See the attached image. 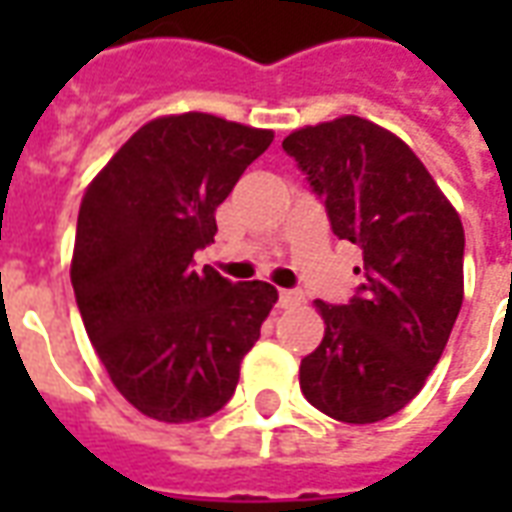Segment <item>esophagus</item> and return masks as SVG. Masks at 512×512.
Listing matches in <instances>:
<instances>
[{
  "instance_id": "34e87169",
  "label": "esophagus",
  "mask_w": 512,
  "mask_h": 512,
  "mask_svg": "<svg viewBox=\"0 0 512 512\" xmlns=\"http://www.w3.org/2000/svg\"><path fill=\"white\" fill-rule=\"evenodd\" d=\"M299 301H301L299 290H288V288L279 290V307H293V304H299Z\"/></svg>"
}]
</instances>
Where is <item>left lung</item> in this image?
Here are the masks:
<instances>
[{
    "label": "left lung",
    "instance_id": "1",
    "mask_svg": "<svg viewBox=\"0 0 512 512\" xmlns=\"http://www.w3.org/2000/svg\"><path fill=\"white\" fill-rule=\"evenodd\" d=\"M282 147L334 235L365 257L348 304L315 301L326 334L301 359V392L340 422L392 417L425 386L461 312V219L411 147L370 120L307 126Z\"/></svg>",
    "mask_w": 512,
    "mask_h": 512
}]
</instances>
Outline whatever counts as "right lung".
Returning a JSON list of instances; mask_svg holds the SVG:
<instances>
[{"mask_svg":"<svg viewBox=\"0 0 512 512\" xmlns=\"http://www.w3.org/2000/svg\"><path fill=\"white\" fill-rule=\"evenodd\" d=\"M271 131L189 112L150 120L90 183L71 282L117 392L158 422H194L233 397L241 359L277 304L268 282L194 271L216 208Z\"/></svg>","mask_w":512,"mask_h":512,"instance_id":"1","label":"right lung"}]
</instances>
